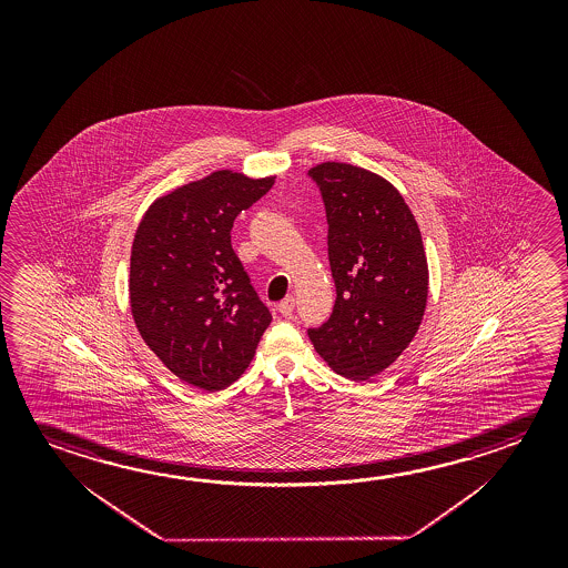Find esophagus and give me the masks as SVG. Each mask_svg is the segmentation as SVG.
Here are the masks:
<instances>
[{
	"label": "esophagus",
	"mask_w": 568,
	"mask_h": 568,
	"mask_svg": "<svg viewBox=\"0 0 568 568\" xmlns=\"http://www.w3.org/2000/svg\"><path fill=\"white\" fill-rule=\"evenodd\" d=\"M277 308H280L281 315H291V313H293V308H295V297H291V295H288V297L283 298L280 305H277Z\"/></svg>",
	"instance_id": "obj_1"
}]
</instances>
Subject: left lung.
Masks as SVG:
<instances>
[{"mask_svg": "<svg viewBox=\"0 0 568 568\" xmlns=\"http://www.w3.org/2000/svg\"><path fill=\"white\" fill-rule=\"evenodd\" d=\"M308 176L325 202L336 287L333 313L308 338L335 373L368 381L418 333L428 301L422 233L400 192L378 174L323 162Z\"/></svg>", "mask_w": 568, "mask_h": 568, "instance_id": "1", "label": "left lung"}]
</instances>
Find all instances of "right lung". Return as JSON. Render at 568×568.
Listing matches in <instances>:
<instances>
[{
    "mask_svg": "<svg viewBox=\"0 0 568 568\" xmlns=\"http://www.w3.org/2000/svg\"><path fill=\"white\" fill-rule=\"evenodd\" d=\"M275 176L217 170L162 195L139 224L131 253V311L140 336L180 381L224 390L252 363L270 326L232 247L233 220Z\"/></svg>",
    "mask_w": 568,
    "mask_h": 568,
    "instance_id": "1",
    "label": "right lung"
}]
</instances>
